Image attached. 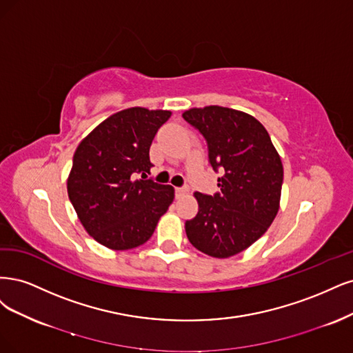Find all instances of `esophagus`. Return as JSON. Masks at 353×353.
<instances>
[{
	"mask_svg": "<svg viewBox=\"0 0 353 353\" xmlns=\"http://www.w3.org/2000/svg\"><path fill=\"white\" fill-rule=\"evenodd\" d=\"M188 193H189L188 188H176V196L177 198L185 196V195H188Z\"/></svg>",
	"mask_w": 353,
	"mask_h": 353,
	"instance_id": "34e87169",
	"label": "esophagus"
}]
</instances>
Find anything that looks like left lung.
<instances>
[{"label": "left lung", "instance_id": "8db88e82", "mask_svg": "<svg viewBox=\"0 0 353 353\" xmlns=\"http://www.w3.org/2000/svg\"><path fill=\"white\" fill-rule=\"evenodd\" d=\"M183 119L208 143L220 192H195L198 214L185 224L189 242L214 258L245 251L263 236L280 208L283 164L265 128L243 111L208 105L186 110Z\"/></svg>", "mask_w": 353, "mask_h": 353}]
</instances>
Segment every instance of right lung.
I'll return each instance as SVG.
<instances>
[{
	"instance_id": "right-lung-1",
	"label": "right lung",
	"mask_w": 353,
	"mask_h": 353,
	"mask_svg": "<svg viewBox=\"0 0 353 353\" xmlns=\"http://www.w3.org/2000/svg\"><path fill=\"white\" fill-rule=\"evenodd\" d=\"M170 116L168 110H121L76 148L69 199L85 230L112 251L143 245L174 199L173 186L146 179L151 143Z\"/></svg>"
}]
</instances>
